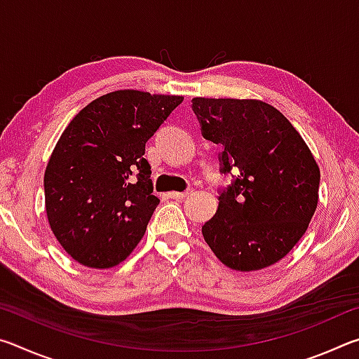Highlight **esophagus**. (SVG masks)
Listing matches in <instances>:
<instances>
[{"instance_id": "esophagus-1", "label": "esophagus", "mask_w": 359, "mask_h": 359, "mask_svg": "<svg viewBox=\"0 0 359 359\" xmlns=\"http://www.w3.org/2000/svg\"><path fill=\"white\" fill-rule=\"evenodd\" d=\"M190 193H191L190 190H187V191H171V193H168V196L172 198V199H184Z\"/></svg>"}]
</instances>
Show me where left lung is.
Here are the masks:
<instances>
[{
  "label": "left lung",
  "instance_id": "1",
  "mask_svg": "<svg viewBox=\"0 0 359 359\" xmlns=\"http://www.w3.org/2000/svg\"><path fill=\"white\" fill-rule=\"evenodd\" d=\"M203 136L222 144L218 209L204 241L224 266L250 272L280 261L311 223L318 204L320 169L285 115L258 100L193 98Z\"/></svg>",
  "mask_w": 359,
  "mask_h": 359
}]
</instances>
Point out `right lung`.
I'll return each instance as SVG.
<instances>
[{"label":"right lung","instance_id":"right-lung-1","mask_svg":"<svg viewBox=\"0 0 359 359\" xmlns=\"http://www.w3.org/2000/svg\"><path fill=\"white\" fill-rule=\"evenodd\" d=\"M184 96L117 90L66 126L44 174L48 224L72 259L107 269L130 257L160 204L144 158Z\"/></svg>","mask_w":359,"mask_h":359}]
</instances>
